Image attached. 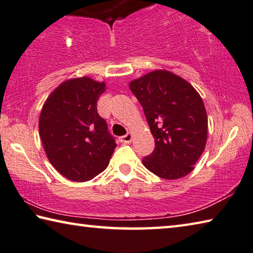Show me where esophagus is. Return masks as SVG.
Here are the masks:
<instances>
[{"label": "esophagus", "mask_w": 253, "mask_h": 253, "mask_svg": "<svg viewBox=\"0 0 253 253\" xmlns=\"http://www.w3.org/2000/svg\"><path fill=\"white\" fill-rule=\"evenodd\" d=\"M131 140H132V134L131 133H127V134L123 135V136H121V138H120V141H121L122 143H130Z\"/></svg>", "instance_id": "1"}]
</instances>
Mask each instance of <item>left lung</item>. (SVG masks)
I'll use <instances>...</instances> for the list:
<instances>
[{"instance_id": "1", "label": "left lung", "mask_w": 253, "mask_h": 253, "mask_svg": "<svg viewBox=\"0 0 253 253\" xmlns=\"http://www.w3.org/2000/svg\"><path fill=\"white\" fill-rule=\"evenodd\" d=\"M142 105L156 142L143 166L167 180L183 178L205 151L208 118L203 101L191 84L166 70L130 82Z\"/></svg>"}]
</instances>
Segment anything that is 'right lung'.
Segmentation results:
<instances>
[{
    "mask_svg": "<svg viewBox=\"0 0 253 253\" xmlns=\"http://www.w3.org/2000/svg\"><path fill=\"white\" fill-rule=\"evenodd\" d=\"M104 82L87 77L64 81L44 103L40 138L48 161L66 179L83 182L101 173L117 147L96 102Z\"/></svg>",
    "mask_w": 253,
    "mask_h": 253,
    "instance_id": "right-lung-1",
    "label": "right lung"
}]
</instances>
